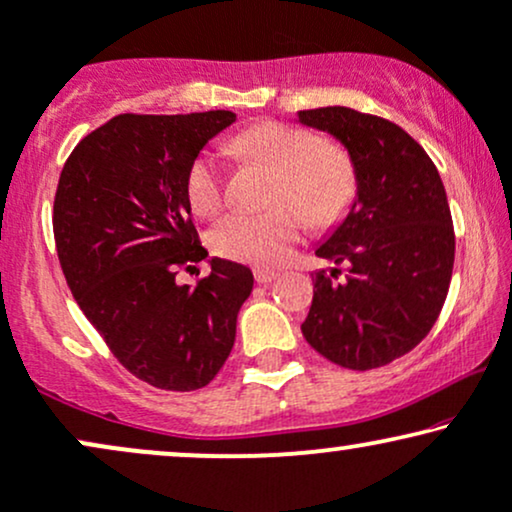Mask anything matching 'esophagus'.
Masks as SVG:
<instances>
[{"mask_svg":"<svg viewBox=\"0 0 512 512\" xmlns=\"http://www.w3.org/2000/svg\"><path fill=\"white\" fill-rule=\"evenodd\" d=\"M276 276H278L276 269H267V267H257L255 269L257 283H271V281H276Z\"/></svg>","mask_w":512,"mask_h":512,"instance_id":"1","label":"esophagus"}]
</instances>
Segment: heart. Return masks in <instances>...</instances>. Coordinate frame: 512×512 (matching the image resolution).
<instances>
[{"label":"heart","instance_id":"obj_1","mask_svg":"<svg viewBox=\"0 0 512 512\" xmlns=\"http://www.w3.org/2000/svg\"><path fill=\"white\" fill-rule=\"evenodd\" d=\"M234 148L250 163L276 174L269 215L234 212L212 226L210 245L217 255L276 267L300 241L302 219L323 229L345 215L357 193V174L342 148L323 144L307 129L260 122L234 139ZM186 198L200 217H212L224 205L222 167L212 153L193 160L186 177Z\"/></svg>","mask_w":512,"mask_h":512}]
</instances>
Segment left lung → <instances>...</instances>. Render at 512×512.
Returning <instances> with one entry per match:
<instances>
[{
	"label": "left lung",
	"mask_w": 512,
	"mask_h": 512,
	"mask_svg": "<svg viewBox=\"0 0 512 512\" xmlns=\"http://www.w3.org/2000/svg\"><path fill=\"white\" fill-rule=\"evenodd\" d=\"M302 125L333 134L357 174V198L316 248L342 263L316 271L302 335L321 357L368 371L409 354L442 312L456 236L435 163L399 125L345 106L300 111Z\"/></svg>",
	"instance_id": "obj_1"
}]
</instances>
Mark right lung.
<instances>
[{
	"label": "right lung",
	"instance_id": "right-lung-1",
	"mask_svg": "<svg viewBox=\"0 0 512 512\" xmlns=\"http://www.w3.org/2000/svg\"><path fill=\"white\" fill-rule=\"evenodd\" d=\"M231 111L122 113L68 155L54 198V238L68 288L115 359L144 383L193 392L229 359L252 271L210 260V276L179 286L208 257L186 198L203 146Z\"/></svg>",
	"mask_w": 512,
	"mask_h": 512
}]
</instances>
